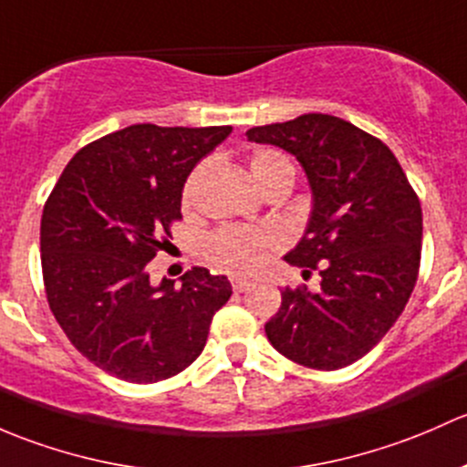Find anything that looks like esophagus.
Masks as SVG:
<instances>
[{
    "mask_svg": "<svg viewBox=\"0 0 467 467\" xmlns=\"http://www.w3.org/2000/svg\"><path fill=\"white\" fill-rule=\"evenodd\" d=\"M232 285H234L235 292H244V290H249V287H252L254 283L247 281V278H238V276H235V278H232Z\"/></svg>",
    "mask_w": 467,
    "mask_h": 467,
    "instance_id": "obj_1",
    "label": "esophagus"
}]
</instances>
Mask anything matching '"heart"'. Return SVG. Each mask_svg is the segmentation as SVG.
Instances as JSON below:
<instances>
[{"instance_id":"obj_1","label":"heart","mask_w":467,"mask_h":467,"mask_svg":"<svg viewBox=\"0 0 467 467\" xmlns=\"http://www.w3.org/2000/svg\"><path fill=\"white\" fill-rule=\"evenodd\" d=\"M292 163L276 150H261L249 160V172L258 189L267 186L274 177L290 172ZM191 191V184H189ZM278 247V235L272 229L229 227L206 238V258L215 267L232 274H254L265 265L272 249Z\"/></svg>"}]
</instances>
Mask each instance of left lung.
Here are the masks:
<instances>
[{"label":"left lung","mask_w":467,"mask_h":467,"mask_svg":"<svg viewBox=\"0 0 467 467\" xmlns=\"http://www.w3.org/2000/svg\"><path fill=\"white\" fill-rule=\"evenodd\" d=\"M249 141L296 157L312 193L304 238L285 254L321 290L281 292L265 324L269 344L319 371L348 367L389 333L410 301L420 265L422 211L396 155L330 114L247 130Z\"/></svg>","instance_id":"left-lung-1"}]
</instances>
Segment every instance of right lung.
Returning a JSON list of instances; mask_svg holds the SVG:
<instances>
[{
  "instance_id": "1",
  "label": "right lung",
  "mask_w": 467,
  "mask_h": 467,
  "mask_svg": "<svg viewBox=\"0 0 467 467\" xmlns=\"http://www.w3.org/2000/svg\"><path fill=\"white\" fill-rule=\"evenodd\" d=\"M232 126L137 123L89 143L67 163L42 211L49 307L71 344L109 376L150 384L198 359L227 276L193 267L150 281L148 263L182 218V191Z\"/></svg>"
}]
</instances>
